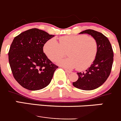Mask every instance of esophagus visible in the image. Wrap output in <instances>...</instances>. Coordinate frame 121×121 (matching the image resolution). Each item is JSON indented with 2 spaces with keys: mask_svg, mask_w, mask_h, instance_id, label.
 <instances>
[{
  "mask_svg": "<svg viewBox=\"0 0 121 121\" xmlns=\"http://www.w3.org/2000/svg\"><path fill=\"white\" fill-rule=\"evenodd\" d=\"M64 70H65V72H67V73H72V71H70V70H67V69H64Z\"/></svg>",
  "mask_w": 121,
  "mask_h": 121,
  "instance_id": "obj_1",
  "label": "esophagus"
}]
</instances>
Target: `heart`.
<instances>
[{
  "instance_id": "obj_1",
  "label": "heart",
  "mask_w": 121,
  "mask_h": 121,
  "mask_svg": "<svg viewBox=\"0 0 121 121\" xmlns=\"http://www.w3.org/2000/svg\"><path fill=\"white\" fill-rule=\"evenodd\" d=\"M98 49L95 38L85 34L63 36L59 38V43L52 38L44 46L45 54L52 61L63 57L69 50V58L59 60L57 63L67 69L77 67L78 70H84L92 65Z\"/></svg>"
}]
</instances>
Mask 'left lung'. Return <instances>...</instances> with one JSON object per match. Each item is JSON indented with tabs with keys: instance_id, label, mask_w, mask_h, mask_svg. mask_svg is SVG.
Listing matches in <instances>:
<instances>
[{
	"instance_id": "left-lung-1",
	"label": "left lung",
	"mask_w": 121,
	"mask_h": 121,
	"mask_svg": "<svg viewBox=\"0 0 121 121\" xmlns=\"http://www.w3.org/2000/svg\"><path fill=\"white\" fill-rule=\"evenodd\" d=\"M80 34H88L95 38L98 43V52L89 69L84 72L77 73L78 78L73 84L82 90H93L102 85L111 74L113 61V50L107 37L100 32L86 29Z\"/></svg>"
}]
</instances>
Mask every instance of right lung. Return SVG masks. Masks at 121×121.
Here are the masks:
<instances>
[{
    "label": "right lung",
    "instance_id": "right-lung-1",
    "mask_svg": "<svg viewBox=\"0 0 121 121\" xmlns=\"http://www.w3.org/2000/svg\"><path fill=\"white\" fill-rule=\"evenodd\" d=\"M54 37L45 31L32 28L15 37L8 56L15 79L29 90H40L51 82L58 67L43 51L47 41Z\"/></svg>",
    "mask_w": 121,
    "mask_h": 121
}]
</instances>
